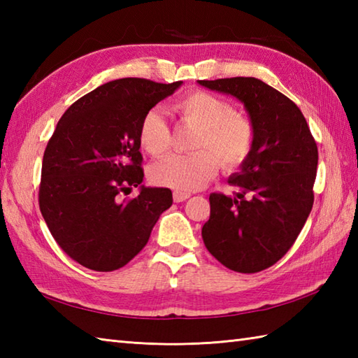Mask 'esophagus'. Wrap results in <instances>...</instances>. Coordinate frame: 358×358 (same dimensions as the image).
I'll return each mask as SVG.
<instances>
[{"label":"esophagus","instance_id":"1","mask_svg":"<svg viewBox=\"0 0 358 358\" xmlns=\"http://www.w3.org/2000/svg\"><path fill=\"white\" fill-rule=\"evenodd\" d=\"M189 196H191V194L187 192H181V191H175L173 192V201L175 203H181V201H186Z\"/></svg>","mask_w":358,"mask_h":358}]
</instances>
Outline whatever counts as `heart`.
Listing matches in <instances>:
<instances>
[{"label":"heart","mask_w":358,"mask_h":358,"mask_svg":"<svg viewBox=\"0 0 358 358\" xmlns=\"http://www.w3.org/2000/svg\"><path fill=\"white\" fill-rule=\"evenodd\" d=\"M187 124L199 127L194 154L172 155L150 167L152 183L175 191L192 192L215 177L218 164L226 171L246 163L255 146V127L246 115L234 112L224 98L206 90H191L173 106ZM138 140L152 157H163L171 149V129L162 110L149 109L140 121Z\"/></svg>","instance_id":"heart-1"}]
</instances>
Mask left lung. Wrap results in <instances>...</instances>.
<instances>
[{
    "mask_svg": "<svg viewBox=\"0 0 358 358\" xmlns=\"http://www.w3.org/2000/svg\"><path fill=\"white\" fill-rule=\"evenodd\" d=\"M199 85L240 100L255 127L252 154L229 178L240 192L209 196L204 246L226 268L260 272L291 249L310 214L317 143L296 104L262 80L235 77Z\"/></svg>",
    "mask_w": 358,
    "mask_h": 358,
    "instance_id": "left-lung-1",
    "label": "left lung"
}]
</instances>
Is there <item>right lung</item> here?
<instances>
[{"mask_svg": "<svg viewBox=\"0 0 358 358\" xmlns=\"http://www.w3.org/2000/svg\"><path fill=\"white\" fill-rule=\"evenodd\" d=\"M181 85L109 81L75 101L58 121L44 150L38 201L58 246L85 268H123L172 206L171 189L141 186L138 129L144 113ZM134 187L141 194L123 199Z\"/></svg>", "mask_w": 358, "mask_h": 358, "instance_id": "1", "label": "right lung"}]
</instances>
